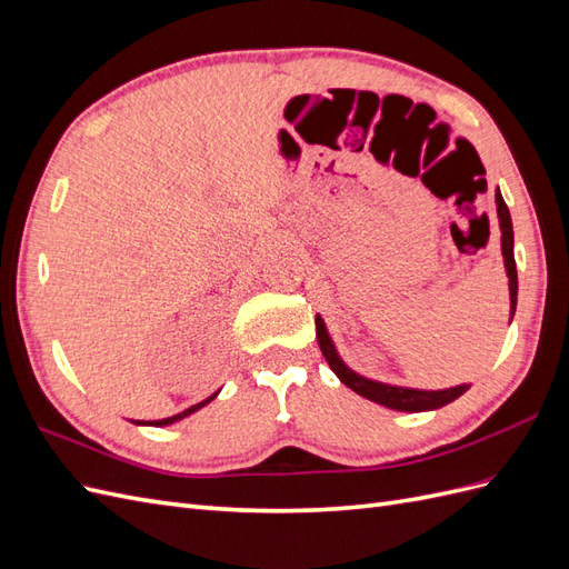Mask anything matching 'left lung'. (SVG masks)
Returning a JSON list of instances; mask_svg holds the SVG:
<instances>
[{
    "instance_id": "obj_1",
    "label": "left lung",
    "mask_w": 569,
    "mask_h": 569,
    "mask_svg": "<svg viewBox=\"0 0 569 569\" xmlns=\"http://www.w3.org/2000/svg\"><path fill=\"white\" fill-rule=\"evenodd\" d=\"M496 213H498V228H501V253H503V266L508 274V289H510V320L515 316V306H518V266H515V253H512V220L510 211L501 197V192H496ZM316 337L320 343V351L325 356L327 363H330L332 372L339 377L341 385H347L351 391L360 393L363 399L380 403L391 410H401V412H425V410H437L441 406H449L456 401L458 396L470 389V385H458L451 389H439V391H427V389H412V387H399V385H387V382H377L370 380V377L360 375L351 370L347 363H343L335 341L327 332L325 320L316 316Z\"/></svg>"
}]
</instances>
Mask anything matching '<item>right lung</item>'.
<instances>
[{
	"label": "right lung",
	"mask_w": 569,
	"mask_h": 569,
	"mask_svg": "<svg viewBox=\"0 0 569 569\" xmlns=\"http://www.w3.org/2000/svg\"><path fill=\"white\" fill-rule=\"evenodd\" d=\"M218 393H220V389H218L216 393H211L209 399H203V401H199V403H194V406H189L187 410L178 412V416H170V418H163V420H130V422H134V425H142V427H166V425H176V422H180V420H184V418L192 416V412H197L199 408H203L206 403H211Z\"/></svg>",
	"instance_id": "add662e5"
}]
</instances>
